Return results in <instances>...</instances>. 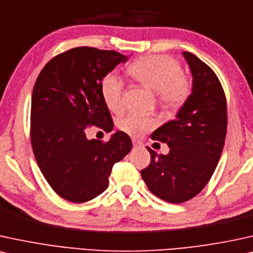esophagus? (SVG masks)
<instances>
[{"instance_id": "34e87169", "label": "esophagus", "mask_w": 253, "mask_h": 253, "mask_svg": "<svg viewBox=\"0 0 253 253\" xmlns=\"http://www.w3.org/2000/svg\"><path fill=\"white\" fill-rule=\"evenodd\" d=\"M133 146H134V148H140V147L142 146V142H140L139 140L133 139Z\"/></svg>"}]
</instances>
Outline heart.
Segmentation results:
<instances>
[{
  "label": "heart",
  "instance_id": "1",
  "mask_svg": "<svg viewBox=\"0 0 253 253\" xmlns=\"http://www.w3.org/2000/svg\"><path fill=\"white\" fill-rule=\"evenodd\" d=\"M135 81L154 91L158 101L166 110H177L185 103L191 91V84L182 75V69L176 60L169 56H146L136 59L127 69ZM101 97L112 112L124 108V84L117 75L105 76L100 85ZM155 121L137 113H129L119 120V127L125 132L139 135L152 128Z\"/></svg>",
  "mask_w": 253,
  "mask_h": 253
}]
</instances>
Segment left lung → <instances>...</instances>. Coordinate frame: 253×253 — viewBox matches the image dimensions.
Instances as JSON below:
<instances>
[{
    "label": "left lung",
    "mask_w": 253,
    "mask_h": 253,
    "mask_svg": "<svg viewBox=\"0 0 253 253\" xmlns=\"http://www.w3.org/2000/svg\"><path fill=\"white\" fill-rule=\"evenodd\" d=\"M189 66L191 93L175 116L152 133L167 143V155L147 147L150 164L142 169L147 188L168 203H182L200 194L218 165L224 147L226 100L222 85L206 63L191 52H182Z\"/></svg>",
    "instance_id": "1"
}]
</instances>
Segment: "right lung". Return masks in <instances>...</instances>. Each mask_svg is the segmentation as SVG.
I'll return each mask as SVG.
<instances>
[{"mask_svg": "<svg viewBox=\"0 0 253 253\" xmlns=\"http://www.w3.org/2000/svg\"><path fill=\"white\" fill-rule=\"evenodd\" d=\"M128 57L117 51L75 47L44 66L31 98V145L50 187L73 203L93 200L108 187L112 167L132 149L125 132L107 142L87 139L91 125L113 128L101 81Z\"/></svg>", "mask_w": 253, "mask_h": 253, "instance_id": "add662e5", "label": "right lung"}]
</instances>
